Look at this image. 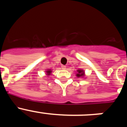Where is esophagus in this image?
Returning <instances> with one entry per match:
<instances>
[{"label": "esophagus", "instance_id": "34e87169", "mask_svg": "<svg viewBox=\"0 0 127 127\" xmlns=\"http://www.w3.org/2000/svg\"><path fill=\"white\" fill-rule=\"evenodd\" d=\"M62 69H66V66L65 65H62Z\"/></svg>", "mask_w": 127, "mask_h": 127}]
</instances>
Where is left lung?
Wrapping results in <instances>:
<instances>
[{
	"mask_svg": "<svg viewBox=\"0 0 127 127\" xmlns=\"http://www.w3.org/2000/svg\"><path fill=\"white\" fill-rule=\"evenodd\" d=\"M77 73L76 74V76L77 77H83L85 76V71L82 69H78L77 70Z\"/></svg>",
	"mask_w": 127,
	"mask_h": 127,
	"instance_id": "left-lung-1",
	"label": "left lung"
}]
</instances>
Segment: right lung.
Returning a JSON list of instances; mask_svg holds the SVG:
<instances>
[{
	"label": "right lung",
	"instance_id": "add662e5",
	"mask_svg": "<svg viewBox=\"0 0 127 127\" xmlns=\"http://www.w3.org/2000/svg\"><path fill=\"white\" fill-rule=\"evenodd\" d=\"M46 72L47 76H50L51 74V72H52V70H51V69H48V70L46 71Z\"/></svg>",
	"mask_w": 127,
	"mask_h": 127
}]
</instances>
